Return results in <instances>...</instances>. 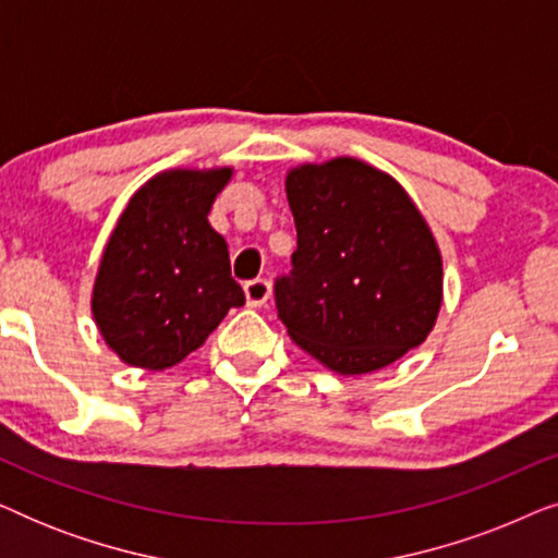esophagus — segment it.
Here are the masks:
<instances>
[{
    "label": "esophagus",
    "instance_id": "obj_1",
    "mask_svg": "<svg viewBox=\"0 0 558 558\" xmlns=\"http://www.w3.org/2000/svg\"><path fill=\"white\" fill-rule=\"evenodd\" d=\"M243 294H246L248 307H264L266 300H269V294H271V284L266 279L246 281V287H243Z\"/></svg>",
    "mask_w": 558,
    "mask_h": 558
}]
</instances>
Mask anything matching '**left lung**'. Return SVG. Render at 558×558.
<instances>
[{"mask_svg":"<svg viewBox=\"0 0 558 558\" xmlns=\"http://www.w3.org/2000/svg\"><path fill=\"white\" fill-rule=\"evenodd\" d=\"M284 187L296 251L274 292L289 338L340 376L380 371L422 345L445 279L407 190L355 157L292 167Z\"/></svg>","mask_w":558,"mask_h":558,"instance_id":"left-lung-1","label":"left lung"}]
</instances>
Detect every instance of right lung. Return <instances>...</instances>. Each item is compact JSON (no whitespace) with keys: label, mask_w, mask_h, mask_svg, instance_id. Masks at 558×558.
<instances>
[{"label":"right lung","mask_w":558,"mask_h":558,"mask_svg":"<svg viewBox=\"0 0 558 558\" xmlns=\"http://www.w3.org/2000/svg\"><path fill=\"white\" fill-rule=\"evenodd\" d=\"M233 167L165 170L132 195L101 264L90 312L126 365L165 371L203 345L246 302L231 277L226 239L208 213Z\"/></svg>","instance_id":"right-lung-1"}]
</instances>
